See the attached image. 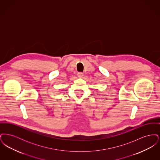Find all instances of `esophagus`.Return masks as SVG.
<instances>
[{"instance_id":"esophagus-1","label":"esophagus","mask_w":160,"mask_h":160,"mask_svg":"<svg viewBox=\"0 0 160 160\" xmlns=\"http://www.w3.org/2000/svg\"><path fill=\"white\" fill-rule=\"evenodd\" d=\"M77 76L79 78H82L83 77V72H78L77 74Z\"/></svg>"}]
</instances>
